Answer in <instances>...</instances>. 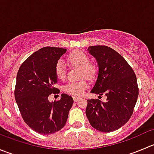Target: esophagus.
I'll use <instances>...</instances> for the list:
<instances>
[{"instance_id": "1", "label": "esophagus", "mask_w": 154, "mask_h": 154, "mask_svg": "<svg viewBox=\"0 0 154 154\" xmlns=\"http://www.w3.org/2000/svg\"><path fill=\"white\" fill-rule=\"evenodd\" d=\"M73 98H74V101H78V100H80V97H74Z\"/></svg>"}]
</instances>
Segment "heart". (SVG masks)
<instances>
[{"instance_id":"heart-1","label":"heart","mask_w":154,"mask_h":154,"mask_svg":"<svg viewBox=\"0 0 154 154\" xmlns=\"http://www.w3.org/2000/svg\"><path fill=\"white\" fill-rule=\"evenodd\" d=\"M68 63L71 67H80V77L91 79L97 73V66L90 61V58L86 53L82 51H74L68 54ZM55 74L57 78L63 80L66 77V68L64 63L58 61L55 66ZM88 82L86 79L78 81H70L63 86V91L74 96H80L83 94L88 87Z\"/></svg>"}]
</instances>
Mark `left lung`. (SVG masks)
<instances>
[{"label": "left lung", "instance_id": "left-lung-1", "mask_svg": "<svg viewBox=\"0 0 154 154\" xmlns=\"http://www.w3.org/2000/svg\"><path fill=\"white\" fill-rule=\"evenodd\" d=\"M88 51L97 60L98 77L91 93L103 94L105 102L87 100L86 115L90 125L100 132L109 133L125 125L133 115L139 95L133 68L120 54L110 47L96 45Z\"/></svg>", "mask_w": 154, "mask_h": 154}]
</instances>
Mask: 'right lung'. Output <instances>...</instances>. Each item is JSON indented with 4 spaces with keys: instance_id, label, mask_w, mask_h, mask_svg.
<instances>
[{
    "instance_id": "obj_1",
    "label": "right lung",
    "mask_w": 154,
    "mask_h": 154,
    "mask_svg": "<svg viewBox=\"0 0 154 154\" xmlns=\"http://www.w3.org/2000/svg\"><path fill=\"white\" fill-rule=\"evenodd\" d=\"M66 49L45 47L30 55L17 73L15 98L21 117L32 130L49 135L61 130L67 122L74 100L62 94L59 100L51 102L48 96L59 94L56 88L55 66Z\"/></svg>"
}]
</instances>
